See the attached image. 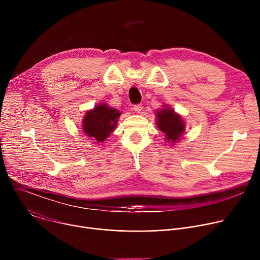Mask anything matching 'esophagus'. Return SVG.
<instances>
[{"mask_svg": "<svg viewBox=\"0 0 260 260\" xmlns=\"http://www.w3.org/2000/svg\"><path fill=\"white\" fill-rule=\"evenodd\" d=\"M142 109H143V106L141 104H137V105L134 106V110H135V112H137V113H141Z\"/></svg>", "mask_w": 260, "mask_h": 260, "instance_id": "esophagus-1", "label": "esophagus"}]
</instances>
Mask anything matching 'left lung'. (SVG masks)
Returning <instances> with one entry per match:
<instances>
[{
    "mask_svg": "<svg viewBox=\"0 0 260 260\" xmlns=\"http://www.w3.org/2000/svg\"><path fill=\"white\" fill-rule=\"evenodd\" d=\"M157 127L165 133L167 141L176 143L184 132V123L180 115L176 114L174 110L168 106L156 112Z\"/></svg>",
    "mask_w": 260,
    "mask_h": 260,
    "instance_id": "8db88e82",
    "label": "left lung"
}]
</instances>
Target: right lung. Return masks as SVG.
Segmentation results:
<instances>
[{"instance_id": "1", "label": "right lung", "mask_w": 260, "mask_h": 260, "mask_svg": "<svg viewBox=\"0 0 260 260\" xmlns=\"http://www.w3.org/2000/svg\"><path fill=\"white\" fill-rule=\"evenodd\" d=\"M120 112L106 104H101L88 111L83 119V132L96 142H104L116 126Z\"/></svg>"}]
</instances>
